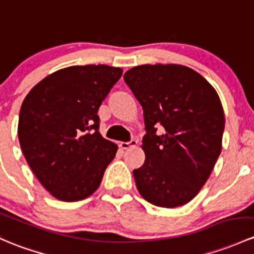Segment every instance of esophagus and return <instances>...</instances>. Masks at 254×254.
<instances>
[{"instance_id":"1","label":"esophagus","mask_w":254,"mask_h":254,"mask_svg":"<svg viewBox=\"0 0 254 254\" xmlns=\"http://www.w3.org/2000/svg\"><path fill=\"white\" fill-rule=\"evenodd\" d=\"M136 145H137V141L136 140H131V141H129V142H120L119 143L120 148L122 149H127L130 147H135Z\"/></svg>"}]
</instances>
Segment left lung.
<instances>
[{
	"instance_id": "left-lung-1",
	"label": "left lung",
	"mask_w": 254,
	"mask_h": 254,
	"mask_svg": "<svg viewBox=\"0 0 254 254\" xmlns=\"http://www.w3.org/2000/svg\"><path fill=\"white\" fill-rule=\"evenodd\" d=\"M124 81L145 120L141 147L146 159L134 170L136 188L158 207L189 203L207 183L221 152L225 117L217 91L201 74L180 64L134 66Z\"/></svg>"
}]
</instances>
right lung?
I'll return each mask as SVG.
<instances>
[{
    "label": "right lung",
    "mask_w": 254,
    "mask_h": 254,
    "mask_svg": "<svg viewBox=\"0 0 254 254\" xmlns=\"http://www.w3.org/2000/svg\"><path fill=\"white\" fill-rule=\"evenodd\" d=\"M122 68L73 65L36 84L20 107L18 137L37 180L55 198L84 199L98 189L118 146L98 131L101 103Z\"/></svg>",
    "instance_id": "obj_1"
}]
</instances>
